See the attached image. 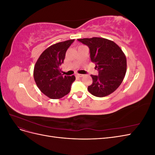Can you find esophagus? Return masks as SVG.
I'll return each instance as SVG.
<instances>
[{
  "label": "esophagus",
  "instance_id": "obj_1",
  "mask_svg": "<svg viewBox=\"0 0 155 155\" xmlns=\"http://www.w3.org/2000/svg\"><path fill=\"white\" fill-rule=\"evenodd\" d=\"M83 76H84V75H83V74H76V78H82Z\"/></svg>",
  "mask_w": 155,
  "mask_h": 155
}]
</instances>
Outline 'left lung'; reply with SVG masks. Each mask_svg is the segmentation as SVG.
<instances>
[{"instance_id": "8db88e82", "label": "left lung", "mask_w": 155, "mask_h": 155, "mask_svg": "<svg viewBox=\"0 0 155 155\" xmlns=\"http://www.w3.org/2000/svg\"><path fill=\"white\" fill-rule=\"evenodd\" d=\"M90 50L91 61L96 64L98 76L91 75L92 84L88 92L96 97L110 94L122 83L127 70V59L123 51L114 42L101 37L79 39Z\"/></svg>"}]
</instances>
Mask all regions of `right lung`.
I'll return each instance as SVG.
<instances>
[{"label":"right lung","mask_w":155,"mask_h":155,"mask_svg":"<svg viewBox=\"0 0 155 155\" xmlns=\"http://www.w3.org/2000/svg\"><path fill=\"white\" fill-rule=\"evenodd\" d=\"M74 41L70 39L51 45L41 54L35 64L34 78L37 86L51 99H59L68 94L75 81L74 76H63L60 66L65 54Z\"/></svg>","instance_id":"add662e5"}]
</instances>
